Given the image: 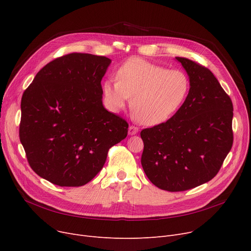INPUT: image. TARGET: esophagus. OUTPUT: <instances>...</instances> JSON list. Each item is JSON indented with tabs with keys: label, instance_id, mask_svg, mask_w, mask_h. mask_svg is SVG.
<instances>
[{
	"label": "esophagus",
	"instance_id": "obj_1",
	"mask_svg": "<svg viewBox=\"0 0 251 251\" xmlns=\"http://www.w3.org/2000/svg\"><path fill=\"white\" fill-rule=\"evenodd\" d=\"M137 132H138V127H136V126H133V125L129 126V129H128V133H129L130 135H135Z\"/></svg>",
	"mask_w": 251,
	"mask_h": 251
}]
</instances>
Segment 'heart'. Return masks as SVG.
Segmentation results:
<instances>
[{
	"mask_svg": "<svg viewBox=\"0 0 251 251\" xmlns=\"http://www.w3.org/2000/svg\"><path fill=\"white\" fill-rule=\"evenodd\" d=\"M190 90L188 75L169 70L139 58L126 61L117 71V79H107L102 96L110 111H121L130 97L137 120L148 126L162 124L172 118L185 102Z\"/></svg>",
	"mask_w": 251,
	"mask_h": 251,
	"instance_id": "obj_1",
	"label": "heart"
}]
</instances>
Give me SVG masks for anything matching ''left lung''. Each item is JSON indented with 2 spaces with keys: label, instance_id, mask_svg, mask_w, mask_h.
Wrapping results in <instances>:
<instances>
[{
  "label": "left lung",
  "instance_id": "8db88e82",
  "mask_svg": "<svg viewBox=\"0 0 251 251\" xmlns=\"http://www.w3.org/2000/svg\"><path fill=\"white\" fill-rule=\"evenodd\" d=\"M186 70L189 95L168 121L146 128L141 165L160 189L185 191L212 180L233 146V103L204 66L176 57Z\"/></svg>",
  "mask_w": 251,
  "mask_h": 251
}]
</instances>
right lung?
<instances>
[{"instance_id":"obj_1","label":"right lung","mask_w":251,"mask_h":251,"mask_svg":"<svg viewBox=\"0 0 251 251\" xmlns=\"http://www.w3.org/2000/svg\"><path fill=\"white\" fill-rule=\"evenodd\" d=\"M110 63L71 52L48 63L23 92L20 141L31 169L55 185H85L127 136L126 120L102 105L100 81Z\"/></svg>"}]
</instances>
